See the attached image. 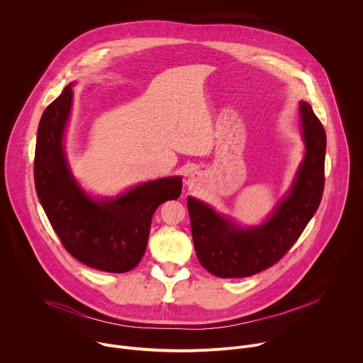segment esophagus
Returning a JSON list of instances; mask_svg holds the SVG:
<instances>
[{
  "instance_id": "esophagus-1",
  "label": "esophagus",
  "mask_w": 363,
  "mask_h": 363,
  "mask_svg": "<svg viewBox=\"0 0 363 363\" xmlns=\"http://www.w3.org/2000/svg\"><path fill=\"white\" fill-rule=\"evenodd\" d=\"M201 181V175H199V172H194V174H191V177L188 178V188L189 189H192V188H195L196 185H198V182Z\"/></svg>"
}]
</instances>
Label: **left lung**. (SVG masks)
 Masks as SVG:
<instances>
[{"label": "left lung", "instance_id": "left-lung-1", "mask_svg": "<svg viewBox=\"0 0 363 363\" xmlns=\"http://www.w3.org/2000/svg\"><path fill=\"white\" fill-rule=\"evenodd\" d=\"M306 140L304 161L290 194L262 227L241 230L210 206L188 198L194 247L199 263L217 277H247L260 273L291 248L319 208L325 189L326 132L312 106L300 103Z\"/></svg>", "mask_w": 363, "mask_h": 363}]
</instances>
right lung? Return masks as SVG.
<instances>
[{"label":"right lung","mask_w":363,"mask_h":363,"mask_svg":"<svg viewBox=\"0 0 363 363\" xmlns=\"http://www.w3.org/2000/svg\"><path fill=\"white\" fill-rule=\"evenodd\" d=\"M72 84L43 112L37 130L34 182L45 216L63 247L91 269L125 273L146 250L153 213L181 195V178L142 184L126 194L97 202L74 182L69 171L63 132L72 106Z\"/></svg>","instance_id":"right-lung-1"}]
</instances>
